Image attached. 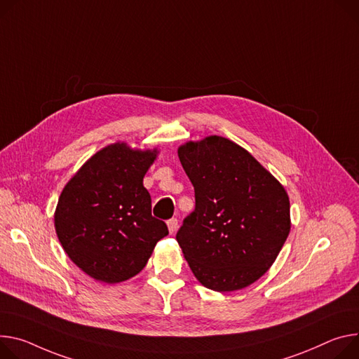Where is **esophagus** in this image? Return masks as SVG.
<instances>
[{"label":"esophagus","mask_w":359,"mask_h":359,"mask_svg":"<svg viewBox=\"0 0 359 359\" xmlns=\"http://www.w3.org/2000/svg\"><path fill=\"white\" fill-rule=\"evenodd\" d=\"M168 227H169L170 233H175L177 231V219L172 217L170 220H168Z\"/></svg>","instance_id":"1"}]
</instances>
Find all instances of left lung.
Instances as JSON below:
<instances>
[{"instance_id": "obj_1", "label": "left lung", "mask_w": 359, "mask_h": 359, "mask_svg": "<svg viewBox=\"0 0 359 359\" xmlns=\"http://www.w3.org/2000/svg\"><path fill=\"white\" fill-rule=\"evenodd\" d=\"M177 154L196 199L176 235L193 275L216 292L252 285L289 235L286 190L248 150L222 136L187 142Z\"/></svg>"}]
</instances>
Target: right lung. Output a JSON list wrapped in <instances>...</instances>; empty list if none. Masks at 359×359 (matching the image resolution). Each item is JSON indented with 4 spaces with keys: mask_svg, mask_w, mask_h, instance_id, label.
Segmentation results:
<instances>
[{
    "mask_svg": "<svg viewBox=\"0 0 359 359\" xmlns=\"http://www.w3.org/2000/svg\"><path fill=\"white\" fill-rule=\"evenodd\" d=\"M157 149L113 143L91 156L64 186L54 213L58 241L88 276L118 283L136 276L156 243L169 235L151 216L143 177Z\"/></svg>",
    "mask_w": 359,
    "mask_h": 359,
    "instance_id": "add662e5",
    "label": "right lung"
}]
</instances>
